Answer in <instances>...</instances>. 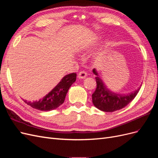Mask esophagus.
I'll return each mask as SVG.
<instances>
[{"mask_svg": "<svg viewBox=\"0 0 158 158\" xmlns=\"http://www.w3.org/2000/svg\"><path fill=\"white\" fill-rule=\"evenodd\" d=\"M87 76H88V74L86 72L81 71V72H80V73L78 74V78L80 79H84L85 78H86Z\"/></svg>", "mask_w": 158, "mask_h": 158, "instance_id": "1", "label": "esophagus"}]
</instances>
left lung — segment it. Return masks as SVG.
<instances>
[{
	"label": "left lung",
	"instance_id": "left-lung-1",
	"mask_svg": "<svg viewBox=\"0 0 158 158\" xmlns=\"http://www.w3.org/2000/svg\"><path fill=\"white\" fill-rule=\"evenodd\" d=\"M93 73L96 75L97 87L92 94V102L95 107L103 111L113 112L126 107L136 97L140 89L139 88L126 95L114 93L106 87L95 69H93Z\"/></svg>",
	"mask_w": 158,
	"mask_h": 158
}]
</instances>
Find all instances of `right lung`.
Wrapping results in <instances>:
<instances>
[{"label":"right lung","instance_id":"right-lung-1","mask_svg":"<svg viewBox=\"0 0 158 158\" xmlns=\"http://www.w3.org/2000/svg\"><path fill=\"white\" fill-rule=\"evenodd\" d=\"M76 79V74L75 73L67 74L43 99L33 102L25 100L24 102L28 106L40 111H47L55 109L64 103L68 90Z\"/></svg>","mask_w":158,"mask_h":158}]
</instances>
